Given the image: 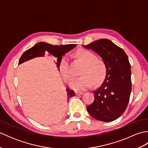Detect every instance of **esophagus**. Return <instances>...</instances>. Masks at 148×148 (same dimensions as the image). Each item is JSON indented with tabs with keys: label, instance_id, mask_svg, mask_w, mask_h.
<instances>
[{
	"label": "esophagus",
	"instance_id": "esophagus-1",
	"mask_svg": "<svg viewBox=\"0 0 148 148\" xmlns=\"http://www.w3.org/2000/svg\"><path fill=\"white\" fill-rule=\"evenodd\" d=\"M75 94H76V95H83V92H75Z\"/></svg>",
	"mask_w": 148,
	"mask_h": 148
}]
</instances>
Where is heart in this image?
I'll return each instance as SVG.
<instances>
[{"label":"heart","mask_w":148,"mask_h":148,"mask_svg":"<svg viewBox=\"0 0 148 148\" xmlns=\"http://www.w3.org/2000/svg\"><path fill=\"white\" fill-rule=\"evenodd\" d=\"M76 55L85 66L81 72L82 76L76 77L71 82L72 88L75 90H83L89 88L93 83L96 85L101 83L106 74V67L103 62L97 59V56L93 53L86 49L78 50ZM59 68L63 78L67 81L70 80L72 77V73L67 56L64 55L61 58Z\"/></svg>","instance_id":"obj_1"}]
</instances>
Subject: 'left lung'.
Masks as SVG:
<instances>
[{
	"label": "left lung",
	"instance_id": "8db88e82",
	"mask_svg": "<svg viewBox=\"0 0 148 148\" xmlns=\"http://www.w3.org/2000/svg\"><path fill=\"white\" fill-rule=\"evenodd\" d=\"M83 46L99 55L106 67V78L93 92L95 99L86 107L87 111L97 120L114 121L125 112L130 99L131 69L128 56L123 49L108 39Z\"/></svg>",
	"mask_w": 148,
	"mask_h": 148
}]
</instances>
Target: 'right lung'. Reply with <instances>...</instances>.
I'll return each mask as SVG.
<instances>
[{"instance_id": "add662e5", "label": "right lung", "mask_w": 148, "mask_h": 148, "mask_svg": "<svg viewBox=\"0 0 148 148\" xmlns=\"http://www.w3.org/2000/svg\"><path fill=\"white\" fill-rule=\"evenodd\" d=\"M76 46V45H55L53 46L50 44L45 42H40L37 43L32 48L27 50L21 55V58L19 60L18 65L23 64L30 60L37 57H44L46 53H48V55L52 56L55 58L54 63L56 65L58 70L59 69V63L61 58L64 56L66 53L71 51V49L74 48ZM67 92V100L71 97H74L75 93L74 91H72L70 89H66Z\"/></svg>"}]
</instances>
